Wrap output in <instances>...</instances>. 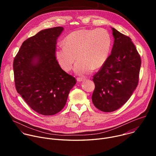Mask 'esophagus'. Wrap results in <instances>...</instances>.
Masks as SVG:
<instances>
[{
    "label": "esophagus",
    "instance_id": "obj_1",
    "mask_svg": "<svg viewBox=\"0 0 156 156\" xmlns=\"http://www.w3.org/2000/svg\"><path fill=\"white\" fill-rule=\"evenodd\" d=\"M76 80H77V81H78V82H81V81H83V80H84V78H80V77H78V78H76Z\"/></svg>",
    "mask_w": 156,
    "mask_h": 156
}]
</instances>
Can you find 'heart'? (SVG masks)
<instances>
[{
	"label": "heart",
	"mask_w": 156,
	"mask_h": 156,
	"mask_svg": "<svg viewBox=\"0 0 156 156\" xmlns=\"http://www.w3.org/2000/svg\"><path fill=\"white\" fill-rule=\"evenodd\" d=\"M63 42L57 46L55 58L61 68L69 72L77 56L74 70L80 75L101 67L109 56L112 46L108 32L103 28L75 31L66 36Z\"/></svg>",
	"instance_id": "1"
}]
</instances>
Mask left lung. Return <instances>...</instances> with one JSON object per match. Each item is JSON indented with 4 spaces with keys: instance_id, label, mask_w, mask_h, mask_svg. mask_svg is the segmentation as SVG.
Wrapping results in <instances>:
<instances>
[{
    "instance_id": "8db88e82",
    "label": "left lung",
    "mask_w": 156,
    "mask_h": 156,
    "mask_svg": "<svg viewBox=\"0 0 156 156\" xmlns=\"http://www.w3.org/2000/svg\"><path fill=\"white\" fill-rule=\"evenodd\" d=\"M114 43L106 62L93 76L94 106L111 112L125 104L138 84L141 57L130 37L112 28Z\"/></svg>"
}]
</instances>
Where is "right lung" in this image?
Segmentation results:
<instances>
[{"label": "right lung", "instance_id": "right-lung-1", "mask_svg": "<svg viewBox=\"0 0 156 156\" xmlns=\"http://www.w3.org/2000/svg\"><path fill=\"white\" fill-rule=\"evenodd\" d=\"M63 30H42L25 41L14 58L16 90L38 114L52 115L64 107L76 79L60 66L55 55L57 40Z\"/></svg>", "mask_w": 156, "mask_h": 156}]
</instances>
